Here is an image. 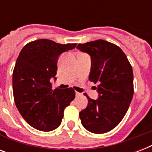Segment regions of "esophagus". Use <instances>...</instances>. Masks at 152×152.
Masks as SVG:
<instances>
[{"label":"esophagus","instance_id":"1","mask_svg":"<svg viewBox=\"0 0 152 152\" xmlns=\"http://www.w3.org/2000/svg\"><path fill=\"white\" fill-rule=\"evenodd\" d=\"M76 96H80V95H82V93H80V92H77V91H76Z\"/></svg>","mask_w":152,"mask_h":152}]
</instances>
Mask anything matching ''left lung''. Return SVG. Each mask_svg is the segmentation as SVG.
Returning <instances> with one entry per match:
<instances>
[{
  "label": "left lung",
  "mask_w": 152,
  "mask_h": 152,
  "mask_svg": "<svg viewBox=\"0 0 152 152\" xmlns=\"http://www.w3.org/2000/svg\"><path fill=\"white\" fill-rule=\"evenodd\" d=\"M76 48L91 56L89 80L98 83L99 98L87 96L88 106L80 112L81 123L93 133L110 131L125 117L133 96V73L131 64L120 47L99 39Z\"/></svg>",
  "instance_id": "left-lung-1"
}]
</instances>
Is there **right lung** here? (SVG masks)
Returning a JSON list of instances; mask_svg holds the SVG:
<instances>
[{"label":"right lung","instance_id":"add662e5","mask_svg":"<svg viewBox=\"0 0 152 152\" xmlns=\"http://www.w3.org/2000/svg\"><path fill=\"white\" fill-rule=\"evenodd\" d=\"M76 43L59 44L49 39L31 42L20 51L12 74L14 100L24 120L43 132L56 129L61 123L64 108L75 98V91L52 89L57 60Z\"/></svg>","mask_w":152,"mask_h":152}]
</instances>
